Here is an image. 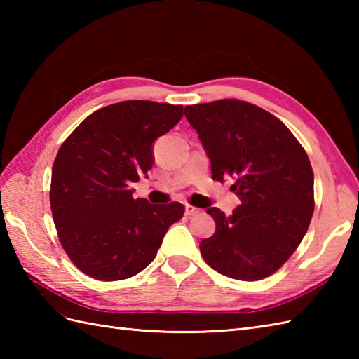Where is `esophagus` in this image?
Masks as SVG:
<instances>
[{"instance_id":"esophagus-1","label":"esophagus","mask_w":359,"mask_h":359,"mask_svg":"<svg viewBox=\"0 0 359 359\" xmlns=\"http://www.w3.org/2000/svg\"><path fill=\"white\" fill-rule=\"evenodd\" d=\"M201 212V210L199 208H196V207H193V205H185V215L188 216V217H191V216H196V215H199Z\"/></svg>"}]
</instances>
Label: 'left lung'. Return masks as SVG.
Masks as SVG:
<instances>
[{"mask_svg":"<svg viewBox=\"0 0 359 359\" xmlns=\"http://www.w3.org/2000/svg\"><path fill=\"white\" fill-rule=\"evenodd\" d=\"M211 160L212 180L231 177L241 205L231 216L212 207L216 231L201 242L212 270L239 280L270 276L306 236L315 210L306 149L273 114L225 98L185 108Z\"/></svg>","mask_w":359,"mask_h":359,"instance_id":"left-lung-1","label":"left lung"}]
</instances>
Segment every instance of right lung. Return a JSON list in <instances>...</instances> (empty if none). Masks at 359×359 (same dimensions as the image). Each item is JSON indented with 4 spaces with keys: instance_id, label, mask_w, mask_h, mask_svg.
Returning <instances> with one entry per match:
<instances>
[{
    "instance_id": "right-lung-1",
    "label": "right lung",
    "mask_w": 359,
    "mask_h": 359,
    "mask_svg": "<svg viewBox=\"0 0 359 359\" xmlns=\"http://www.w3.org/2000/svg\"><path fill=\"white\" fill-rule=\"evenodd\" d=\"M184 106L114 103L90 114L53 160L50 210L74 265L98 280L135 276L154 261L184 205L134 199L131 185L154 163L152 143L179 123Z\"/></svg>"
}]
</instances>
